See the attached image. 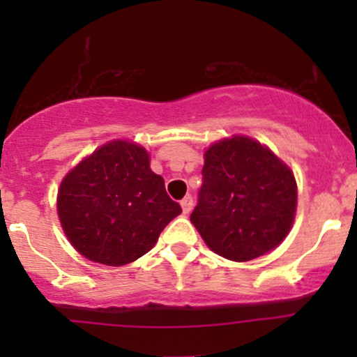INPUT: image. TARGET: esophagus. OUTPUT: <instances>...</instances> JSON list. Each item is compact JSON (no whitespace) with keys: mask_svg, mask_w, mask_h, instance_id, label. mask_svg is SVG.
<instances>
[{"mask_svg":"<svg viewBox=\"0 0 357 357\" xmlns=\"http://www.w3.org/2000/svg\"><path fill=\"white\" fill-rule=\"evenodd\" d=\"M181 208H183L184 215H188V213L192 210V196L191 195L184 196V198L181 199Z\"/></svg>","mask_w":357,"mask_h":357,"instance_id":"1","label":"esophagus"}]
</instances>
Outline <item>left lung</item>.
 Instances as JSON below:
<instances>
[{"label": "left lung", "instance_id": "obj_1", "mask_svg": "<svg viewBox=\"0 0 357 357\" xmlns=\"http://www.w3.org/2000/svg\"><path fill=\"white\" fill-rule=\"evenodd\" d=\"M191 223L218 255L248 261L275 248L294 223L297 184L272 151L235 136L204 154Z\"/></svg>", "mask_w": 357, "mask_h": 357}]
</instances>
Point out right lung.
Segmentation results:
<instances>
[{"mask_svg": "<svg viewBox=\"0 0 357 357\" xmlns=\"http://www.w3.org/2000/svg\"><path fill=\"white\" fill-rule=\"evenodd\" d=\"M56 208L73 247L110 267L149 252L181 213L165 179L151 171L144 147L127 141L102 146L65 176Z\"/></svg>", "mask_w": 357, "mask_h": 357, "instance_id": "right-lung-1", "label": "right lung"}]
</instances>
